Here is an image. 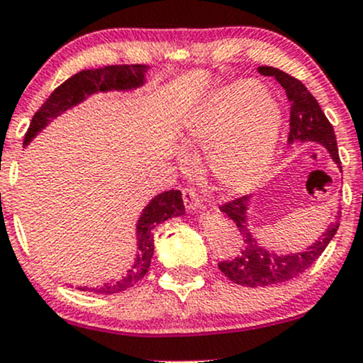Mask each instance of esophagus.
I'll use <instances>...</instances> for the list:
<instances>
[{
	"label": "esophagus",
	"instance_id": "obj_1",
	"mask_svg": "<svg viewBox=\"0 0 363 363\" xmlns=\"http://www.w3.org/2000/svg\"><path fill=\"white\" fill-rule=\"evenodd\" d=\"M182 199H184V206L189 213H194V211H198V208L201 206V198H199V194L196 193L194 189H191V187L182 189Z\"/></svg>",
	"mask_w": 363,
	"mask_h": 363
}]
</instances>
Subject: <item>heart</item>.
Here are the masks:
<instances>
[{"instance_id": "b5f03b06", "label": "heart", "mask_w": 363, "mask_h": 363, "mask_svg": "<svg viewBox=\"0 0 363 363\" xmlns=\"http://www.w3.org/2000/svg\"><path fill=\"white\" fill-rule=\"evenodd\" d=\"M281 133V111L256 80L218 86L191 109L182 143L205 155L215 187L228 196L251 193L268 177Z\"/></svg>"}]
</instances>
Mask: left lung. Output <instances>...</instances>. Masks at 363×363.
I'll list each match as a JSON object with an SVG mask.
<instances>
[{
	"label": "left lung",
	"mask_w": 363,
	"mask_h": 363,
	"mask_svg": "<svg viewBox=\"0 0 363 363\" xmlns=\"http://www.w3.org/2000/svg\"><path fill=\"white\" fill-rule=\"evenodd\" d=\"M257 72L264 77H273L285 89L286 99L290 102L289 143L294 145L312 141V143L323 145L331 155L333 162L341 170L335 131L324 112L320 111L314 95L306 89L302 82L281 69L272 68V66H259ZM249 206H251V196H242L234 201L225 203L220 208L242 234L244 249H240V252L232 259L218 262V268L230 281L237 285L251 286V289L294 280L295 277L311 268V264H314V261L324 252L340 227L338 218L341 211H338L335 222L329 223L324 234L318 237V240L312 242L309 247L297 252L278 254L261 245L252 235L251 228H249Z\"/></svg>",
	"instance_id": "obj_1"
}]
</instances>
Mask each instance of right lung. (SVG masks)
<instances>
[{
  "label": "right lung",
  "instance_id": "add662e5",
  "mask_svg": "<svg viewBox=\"0 0 363 363\" xmlns=\"http://www.w3.org/2000/svg\"><path fill=\"white\" fill-rule=\"evenodd\" d=\"M148 69L150 66L147 65H114L97 69H83L73 74L72 78L61 83L35 112L25 135L23 147H27L54 119L86 101L90 95L99 94V91H131L143 86L145 74L148 73ZM184 213L181 191L170 189L150 199L136 222V254L135 261L131 262L126 273L118 280L106 281L97 286H78V290L114 295L135 286L150 268V261L153 256V228L165 220L182 216Z\"/></svg>",
  "mask_w": 363,
  "mask_h": 363
}]
</instances>
